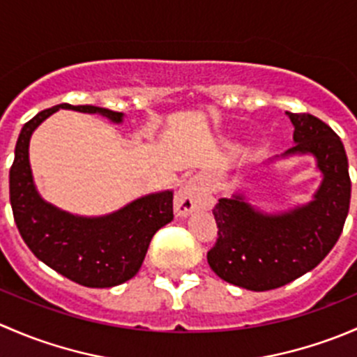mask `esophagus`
I'll return each instance as SVG.
<instances>
[{
	"mask_svg": "<svg viewBox=\"0 0 357 357\" xmlns=\"http://www.w3.org/2000/svg\"><path fill=\"white\" fill-rule=\"evenodd\" d=\"M212 205H214V199H212L208 188L200 179L186 181L174 197V211L181 218H186L192 212L211 208Z\"/></svg>",
	"mask_w": 357,
	"mask_h": 357,
	"instance_id": "obj_1",
	"label": "esophagus"
}]
</instances>
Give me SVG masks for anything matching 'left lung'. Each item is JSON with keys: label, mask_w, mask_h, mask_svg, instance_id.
Segmentation results:
<instances>
[{"label": "left lung", "mask_w": 357, "mask_h": 357, "mask_svg": "<svg viewBox=\"0 0 357 357\" xmlns=\"http://www.w3.org/2000/svg\"><path fill=\"white\" fill-rule=\"evenodd\" d=\"M294 124L295 145L283 157L316 158L323 174L309 204L280 214L252 207L243 195L219 199L212 208L218 240L207 252L212 271L242 289H278L314 269L328 255L351 204V178L344 145L328 124L311 114L287 112Z\"/></svg>", "instance_id": "1"}]
</instances>
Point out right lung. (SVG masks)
Segmentation results:
<instances>
[{"label":"right lung","mask_w":357,"mask_h":357,"mask_svg":"<svg viewBox=\"0 0 357 357\" xmlns=\"http://www.w3.org/2000/svg\"><path fill=\"white\" fill-rule=\"evenodd\" d=\"M59 109L100 114L115 124L124 117L102 107L60 103L25 122L10 167L13 219L32 254L62 276L89 289L121 285L139 271L153 235L174 218L172 192L142 197L100 218L68 214L43 200L32 179L29 142L34 129Z\"/></svg>","instance_id":"obj_1"}]
</instances>
